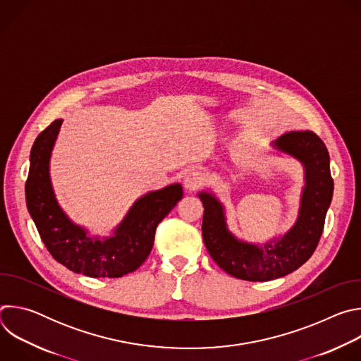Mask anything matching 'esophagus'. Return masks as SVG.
<instances>
[{"label": "esophagus", "mask_w": 361, "mask_h": 361, "mask_svg": "<svg viewBox=\"0 0 361 361\" xmlns=\"http://www.w3.org/2000/svg\"><path fill=\"white\" fill-rule=\"evenodd\" d=\"M202 183H204V174L201 171H197V170L190 171L184 178V187L188 191L198 190L202 185Z\"/></svg>", "instance_id": "34e87169"}]
</instances>
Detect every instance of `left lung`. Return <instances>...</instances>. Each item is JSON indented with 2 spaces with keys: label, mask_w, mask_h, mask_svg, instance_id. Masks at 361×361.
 I'll list each match as a JSON object with an SVG mask.
<instances>
[{
  "label": "left lung",
  "mask_w": 361,
  "mask_h": 361,
  "mask_svg": "<svg viewBox=\"0 0 361 361\" xmlns=\"http://www.w3.org/2000/svg\"><path fill=\"white\" fill-rule=\"evenodd\" d=\"M271 145L294 157L304 167L305 185L301 192L298 217L281 237L264 244L238 240L230 233L220 200L198 192L204 205L202 240L212 259L230 276L247 281H270L301 267L314 252L324 228L333 198L330 156L324 142L313 131H290Z\"/></svg>",
  "instance_id": "8db88e82"
}]
</instances>
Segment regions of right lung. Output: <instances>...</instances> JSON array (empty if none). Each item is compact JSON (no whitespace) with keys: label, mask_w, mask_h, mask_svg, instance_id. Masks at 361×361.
I'll list each match as a JSON object with an SVG mask.
<instances>
[{"label":"right lung","mask_w":361,"mask_h":361,"mask_svg":"<svg viewBox=\"0 0 361 361\" xmlns=\"http://www.w3.org/2000/svg\"><path fill=\"white\" fill-rule=\"evenodd\" d=\"M63 120L35 138L30 154L25 200L31 219L49 254L68 270L88 277L117 279L137 270L148 257L157 226L183 198L181 184L140 197L110 237H90L73 223L56 198L49 178L51 151Z\"/></svg>","instance_id":"obj_1"}]
</instances>
